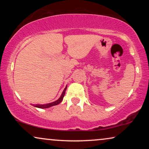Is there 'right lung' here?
<instances>
[{
  "label": "right lung",
  "mask_w": 149,
  "mask_h": 149,
  "mask_svg": "<svg viewBox=\"0 0 149 149\" xmlns=\"http://www.w3.org/2000/svg\"><path fill=\"white\" fill-rule=\"evenodd\" d=\"M66 88H67V86L65 87L64 91H62V95H61V96L60 97V98L57 100L56 101L53 102H51V103H49V104H36V105H34V107L39 108V109H47V108L52 107H53V106L58 105V104H60L61 102L62 101L63 98H64V96L65 95V92H66Z\"/></svg>",
  "instance_id": "1"
}]
</instances>
